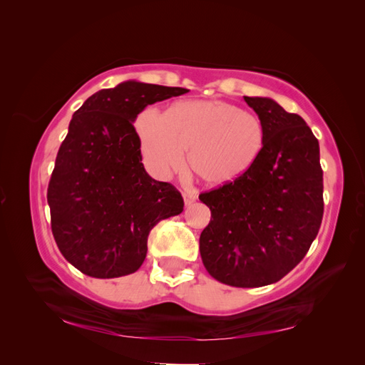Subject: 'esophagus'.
<instances>
[{"mask_svg": "<svg viewBox=\"0 0 365 365\" xmlns=\"http://www.w3.org/2000/svg\"><path fill=\"white\" fill-rule=\"evenodd\" d=\"M182 196H184V202H185V205H192V204L197 200V195H196L195 192H184V193H182Z\"/></svg>", "mask_w": 365, "mask_h": 365, "instance_id": "esophagus-1", "label": "esophagus"}]
</instances>
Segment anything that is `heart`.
I'll use <instances>...</instances> for the list:
<instances>
[{"label":"heart","mask_w":365,"mask_h":365,"mask_svg":"<svg viewBox=\"0 0 365 365\" xmlns=\"http://www.w3.org/2000/svg\"><path fill=\"white\" fill-rule=\"evenodd\" d=\"M135 129L143 160L157 176L178 170L190 149V168L208 184L244 176L260 157L264 125L257 114L224 101H184L169 109L148 106Z\"/></svg>","instance_id":"obj_1"}]
</instances>
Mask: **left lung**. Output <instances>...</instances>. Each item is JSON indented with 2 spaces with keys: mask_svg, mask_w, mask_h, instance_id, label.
<instances>
[{
  "mask_svg": "<svg viewBox=\"0 0 365 365\" xmlns=\"http://www.w3.org/2000/svg\"><path fill=\"white\" fill-rule=\"evenodd\" d=\"M264 125L259 160L239 180L200 195L212 219L200 237L205 269L220 283L259 288L303 260L322 225L323 170L306 121L268 97H244Z\"/></svg>",
  "mask_w": 365,
  "mask_h": 365,
  "instance_id": "1",
  "label": "left lung"
}]
</instances>
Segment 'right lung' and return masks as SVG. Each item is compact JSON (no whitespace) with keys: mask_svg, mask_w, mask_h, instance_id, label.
Masks as SVG:
<instances>
[{"mask_svg":"<svg viewBox=\"0 0 365 365\" xmlns=\"http://www.w3.org/2000/svg\"><path fill=\"white\" fill-rule=\"evenodd\" d=\"M185 88L128 81L101 90L73 114L47 190L62 256L96 279L135 272L160 220L182 212L181 193L150 178L134 123L148 105Z\"/></svg>","mask_w":365,"mask_h":365,"instance_id":"add662e5","label":"right lung"}]
</instances>
